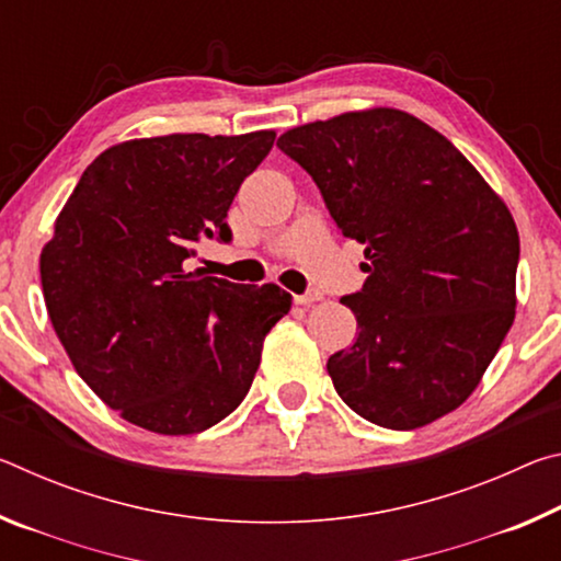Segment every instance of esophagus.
I'll use <instances>...</instances> for the list:
<instances>
[{
	"instance_id": "esophagus-1",
	"label": "esophagus",
	"mask_w": 561,
	"mask_h": 561,
	"mask_svg": "<svg viewBox=\"0 0 561 561\" xmlns=\"http://www.w3.org/2000/svg\"><path fill=\"white\" fill-rule=\"evenodd\" d=\"M324 294L321 291H307V294H294V304H301V307H309V304L319 301Z\"/></svg>"
}]
</instances>
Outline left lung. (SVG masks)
<instances>
[{
  "label": "left lung",
  "instance_id": "1",
  "mask_svg": "<svg viewBox=\"0 0 561 561\" xmlns=\"http://www.w3.org/2000/svg\"><path fill=\"white\" fill-rule=\"evenodd\" d=\"M344 237L366 247L364 289L341 299L358 339L327 371L351 411L413 431L470 398L515 321L519 234L458 148L398 108L279 136Z\"/></svg>",
  "mask_w": 561,
  "mask_h": 561
}]
</instances>
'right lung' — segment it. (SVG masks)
Returning <instances> with one entry per match:
<instances>
[{"label":"right lung","instance_id":"add662e5","mask_svg":"<svg viewBox=\"0 0 561 561\" xmlns=\"http://www.w3.org/2000/svg\"><path fill=\"white\" fill-rule=\"evenodd\" d=\"M274 136L126 140L83 170L56 217L39 260L54 331L76 374L133 425L193 435L220 423L291 309L277 284L187 270L205 237L232 240L227 210Z\"/></svg>","mask_w":561,"mask_h":561}]
</instances>
